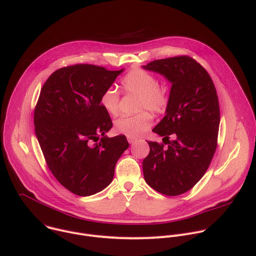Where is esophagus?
I'll use <instances>...</instances> for the list:
<instances>
[{
    "label": "esophagus",
    "instance_id": "obj_1",
    "mask_svg": "<svg viewBox=\"0 0 256 256\" xmlns=\"http://www.w3.org/2000/svg\"><path fill=\"white\" fill-rule=\"evenodd\" d=\"M128 143L130 144H132V143H134L136 141V138H134V136H128Z\"/></svg>",
    "mask_w": 256,
    "mask_h": 256
}]
</instances>
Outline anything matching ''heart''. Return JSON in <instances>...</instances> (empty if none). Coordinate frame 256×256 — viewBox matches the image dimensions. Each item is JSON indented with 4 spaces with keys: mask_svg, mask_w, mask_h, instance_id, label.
Listing matches in <instances>:
<instances>
[{
    "mask_svg": "<svg viewBox=\"0 0 256 256\" xmlns=\"http://www.w3.org/2000/svg\"><path fill=\"white\" fill-rule=\"evenodd\" d=\"M126 95H138L136 109H148L155 113L164 112L170 102V95L164 86L158 84L157 78L142 68L130 72L120 82ZM120 92L114 88H106L100 102L109 115H116L120 109ZM142 110L132 115H122L114 122L115 130L130 136H140L152 126V115Z\"/></svg>",
    "mask_w": 256,
    "mask_h": 256,
    "instance_id": "b5f03b06",
    "label": "heart"
}]
</instances>
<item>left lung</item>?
<instances>
[{
    "mask_svg": "<svg viewBox=\"0 0 256 256\" xmlns=\"http://www.w3.org/2000/svg\"><path fill=\"white\" fill-rule=\"evenodd\" d=\"M143 68L172 82L166 116L153 128L168 147L148 142L144 178L155 191L178 196L201 180L216 150L220 120L216 90L205 68L189 56L154 60Z\"/></svg>",
    "mask_w": 256,
    "mask_h": 256,
    "instance_id": "1",
    "label": "left lung"
}]
</instances>
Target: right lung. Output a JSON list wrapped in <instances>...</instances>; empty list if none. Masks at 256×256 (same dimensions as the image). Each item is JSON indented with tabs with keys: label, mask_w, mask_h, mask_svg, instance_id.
Returning <instances> with one entry per match:
<instances>
[{
	"label": "right lung",
	"mask_w": 256,
	"mask_h": 256,
	"mask_svg": "<svg viewBox=\"0 0 256 256\" xmlns=\"http://www.w3.org/2000/svg\"><path fill=\"white\" fill-rule=\"evenodd\" d=\"M122 70L92 64L66 66L54 72L40 90L34 115L38 141L53 176L76 195L105 189L128 148L126 136H105L112 122L100 102Z\"/></svg>",
	"instance_id": "right-lung-1"
}]
</instances>
